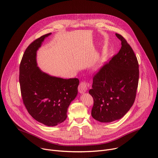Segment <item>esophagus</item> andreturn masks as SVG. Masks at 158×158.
Masks as SVG:
<instances>
[{
	"label": "esophagus",
	"instance_id": "obj_1",
	"mask_svg": "<svg viewBox=\"0 0 158 158\" xmlns=\"http://www.w3.org/2000/svg\"><path fill=\"white\" fill-rule=\"evenodd\" d=\"M87 90V83L84 81L81 82V83L78 86V92L80 94H83L85 92H86Z\"/></svg>",
	"mask_w": 158,
	"mask_h": 158
}]
</instances>
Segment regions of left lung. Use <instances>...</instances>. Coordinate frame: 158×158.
Wrapping results in <instances>:
<instances>
[{
	"label": "left lung",
	"instance_id": "8db88e82",
	"mask_svg": "<svg viewBox=\"0 0 158 158\" xmlns=\"http://www.w3.org/2000/svg\"><path fill=\"white\" fill-rule=\"evenodd\" d=\"M116 36L121 41V49L94 77L89 90L94 99L92 116L102 123L124 116L135 101L138 87L137 57L122 36Z\"/></svg>",
	"mask_w": 158,
	"mask_h": 158
}]
</instances>
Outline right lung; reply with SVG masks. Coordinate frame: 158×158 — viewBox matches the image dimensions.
<instances>
[{"instance_id": "obj_1", "label": "right lung", "mask_w": 158, "mask_h": 158, "mask_svg": "<svg viewBox=\"0 0 158 158\" xmlns=\"http://www.w3.org/2000/svg\"><path fill=\"white\" fill-rule=\"evenodd\" d=\"M44 35L26 49L19 66V83L23 103L30 114L39 122L54 127L66 119L68 108L78 94V78L64 79L51 76L38 66L37 52Z\"/></svg>"}]
</instances>
